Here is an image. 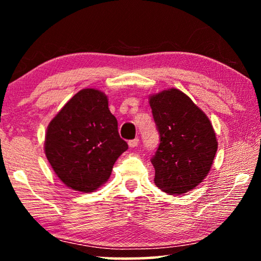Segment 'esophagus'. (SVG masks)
Returning a JSON list of instances; mask_svg holds the SVG:
<instances>
[{"instance_id": "1", "label": "esophagus", "mask_w": 261, "mask_h": 261, "mask_svg": "<svg viewBox=\"0 0 261 261\" xmlns=\"http://www.w3.org/2000/svg\"><path fill=\"white\" fill-rule=\"evenodd\" d=\"M129 146L131 147V148H134V147H137L138 146V144H139V139L138 138H135V139H132V140H129Z\"/></svg>"}]
</instances>
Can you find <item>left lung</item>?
<instances>
[{"label": "left lung", "mask_w": 261, "mask_h": 261, "mask_svg": "<svg viewBox=\"0 0 261 261\" xmlns=\"http://www.w3.org/2000/svg\"><path fill=\"white\" fill-rule=\"evenodd\" d=\"M160 135L152 158L155 185L168 194H183L210 173L218 140L212 123L198 106L177 88L149 96Z\"/></svg>", "instance_id": "8db88e82"}]
</instances>
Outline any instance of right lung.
I'll use <instances>...</instances> for the list:
<instances>
[{"label":"right lung","mask_w":261,"mask_h":261,"mask_svg":"<svg viewBox=\"0 0 261 261\" xmlns=\"http://www.w3.org/2000/svg\"><path fill=\"white\" fill-rule=\"evenodd\" d=\"M126 149L107 95L95 88L74 94L47 127L46 156L57 177L74 191L93 192L107 182Z\"/></svg>","instance_id":"right-lung-1"}]
</instances>
